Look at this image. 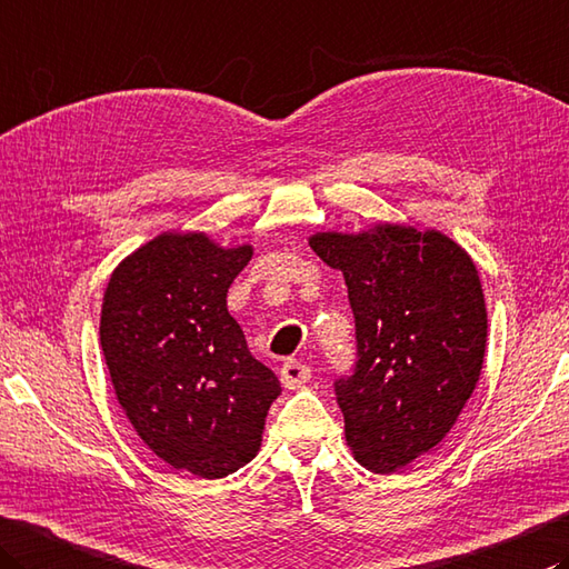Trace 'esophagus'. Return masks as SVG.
<instances>
[{
    "label": "esophagus",
    "instance_id": "esophagus-1",
    "mask_svg": "<svg viewBox=\"0 0 569 569\" xmlns=\"http://www.w3.org/2000/svg\"><path fill=\"white\" fill-rule=\"evenodd\" d=\"M308 380H310V367L308 365L298 362V360L283 362V367H281V385L286 389H298V387H303Z\"/></svg>",
    "mask_w": 569,
    "mask_h": 569
}]
</instances>
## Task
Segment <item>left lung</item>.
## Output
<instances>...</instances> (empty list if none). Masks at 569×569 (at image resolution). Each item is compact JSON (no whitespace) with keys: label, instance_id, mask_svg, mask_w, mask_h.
Segmentation results:
<instances>
[{"label":"left lung","instance_id":"obj_1","mask_svg":"<svg viewBox=\"0 0 569 569\" xmlns=\"http://www.w3.org/2000/svg\"><path fill=\"white\" fill-rule=\"evenodd\" d=\"M348 286L358 362L336 382L345 441L365 469L392 473L447 437L486 355L476 263L437 229L377 224L308 239Z\"/></svg>","mask_w":569,"mask_h":569}]
</instances>
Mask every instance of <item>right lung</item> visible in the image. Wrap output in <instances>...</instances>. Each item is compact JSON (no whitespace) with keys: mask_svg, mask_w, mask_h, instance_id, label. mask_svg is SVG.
Returning a JSON list of instances; mask_svg holds the SVG:
<instances>
[{"mask_svg":"<svg viewBox=\"0 0 569 569\" xmlns=\"http://www.w3.org/2000/svg\"><path fill=\"white\" fill-rule=\"evenodd\" d=\"M251 253L202 231H164L118 263L100 308L118 405L144 447L199 478H224L253 459L281 395L227 308Z\"/></svg>","mask_w":569,"mask_h":569,"instance_id":"add662e5","label":"right lung"}]
</instances>
